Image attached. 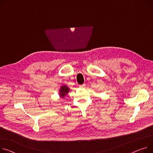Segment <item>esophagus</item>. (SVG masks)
Listing matches in <instances>:
<instances>
[{
    "mask_svg": "<svg viewBox=\"0 0 153 153\" xmlns=\"http://www.w3.org/2000/svg\"><path fill=\"white\" fill-rule=\"evenodd\" d=\"M79 87L81 88H85L86 87V85L85 84H83V85H79Z\"/></svg>",
    "mask_w": 153,
    "mask_h": 153,
    "instance_id": "34e87169",
    "label": "esophagus"
}]
</instances>
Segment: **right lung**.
<instances>
[{
	"instance_id": "1",
	"label": "right lung",
	"mask_w": 153,
	"mask_h": 153,
	"mask_svg": "<svg viewBox=\"0 0 153 153\" xmlns=\"http://www.w3.org/2000/svg\"><path fill=\"white\" fill-rule=\"evenodd\" d=\"M70 88L65 85H62L60 87L59 90V97L61 98H64L65 96L68 94V93L70 91Z\"/></svg>"
}]
</instances>
